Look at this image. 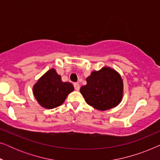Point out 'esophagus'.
I'll list each match as a JSON object with an SVG mask.
<instances>
[{
    "label": "esophagus",
    "mask_w": 160,
    "mask_h": 160,
    "mask_svg": "<svg viewBox=\"0 0 160 160\" xmlns=\"http://www.w3.org/2000/svg\"><path fill=\"white\" fill-rule=\"evenodd\" d=\"M73 86H74V88H75L76 90H77V91L79 90V89H80V85H79V84H78V82L74 83Z\"/></svg>",
    "instance_id": "esophagus-1"
}]
</instances>
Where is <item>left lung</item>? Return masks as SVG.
<instances>
[{
	"label": "left lung",
	"instance_id": "left-lung-1",
	"mask_svg": "<svg viewBox=\"0 0 160 160\" xmlns=\"http://www.w3.org/2000/svg\"><path fill=\"white\" fill-rule=\"evenodd\" d=\"M80 92L89 106L100 111L108 110L121 102L123 82L115 70L104 67L92 72L87 78V84L81 87Z\"/></svg>",
	"mask_w": 160,
	"mask_h": 160
}]
</instances>
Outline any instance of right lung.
<instances>
[{"label": "right lung", "instance_id": "right-lung-1", "mask_svg": "<svg viewBox=\"0 0 160 160\" xmlns=\"http://www.w3.org/2000/svg\"><path fill=\"white\" fill-rule=\"evenodd\" d=\"M74 87L70 82H63L54 68L39 78L32 91L37 101L43 108L52 109L60 106Z\"/></svg>", "mask_w": 160, "mask_h": 160}]
</instances>
